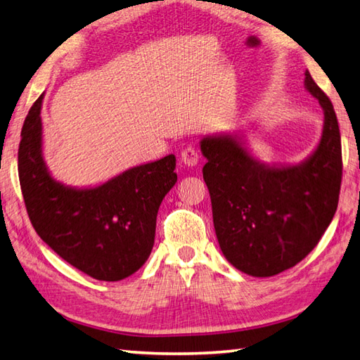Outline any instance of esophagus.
I'll return each mask as SVG.
<instances>
[{"label":"esophagus","mask_w":360,"mask_h":360,"mask_svg":"<svg viewBox=\"0 0 360 360\" xmlns=\"http://www.w3.org/2000/svg\"><path fill=\"white\" fill-rule=\"evenodd\" d=\"M181 162L187 167H195L200 162V154L195 148L188 146L181 153Z\"/></svg>","instance_id":"obj_1"}]
</instances>
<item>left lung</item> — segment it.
<instances>
[{"instance_id": "obj_1", "label": "left lung", "mask_w": 360, "mask_h": 360, "mask_svg": "<svg viewBox=\"0 0 360 360\" xmlns=\"http://www.w3.org/2000/svg\"><path fill=\"white\" fill-rule=\"evenodd\" d=\"M304 86L324 113L323 134L296 165H267L243 134L207 135L202 178L221 253L240 272L272 277L302 261L328 230L342 184V141L332 102L305 70Z\"/></svg>"}]
</instances>
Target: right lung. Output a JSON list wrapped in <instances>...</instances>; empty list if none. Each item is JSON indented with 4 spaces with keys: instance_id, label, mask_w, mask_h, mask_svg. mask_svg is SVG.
I'll use <instances>...</instances> for the list:
<instances>
[{
    "instance_id": "obj_1",
    "label": "right lung",
    "mask_w": 360,
    "mask_h": 360,
    "mask_svg": "<svg viewBox=\"0 0 360 360\" xmlns=\"http://www.w3.org/2000/svg\"><path fill=\"white\" fill-rule=\"evenodd\" d=\"M44 94L26 116L18 178L36 233L89 277L117 282L146 263L163 197L176 181L173 154L129 168L103 184L72 187L50 174L42 153Z\"/></svg>"
}]
</instances>
